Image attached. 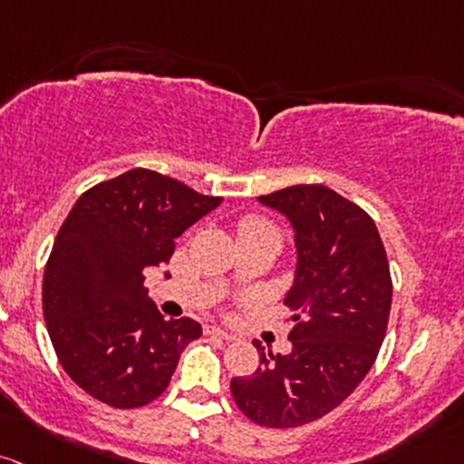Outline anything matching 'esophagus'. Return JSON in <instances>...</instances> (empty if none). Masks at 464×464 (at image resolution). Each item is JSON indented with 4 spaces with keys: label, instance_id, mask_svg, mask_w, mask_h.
<instances>
[{
    "label": "esophagus",
    "instance_id": "1",
    "mask_svg": "<svg viewBox=\"0 0 464 464\" xmlns=\"http://www.w3.org/2000/svg\"><path fill=\"white\" fill-rule=\"evenodd\" d=\"M205 333L211 334V337H218V339H224V341H233V339H236V334L227 333V330H222L220 325H207Z\"/></svg>",
    "mask_w": 464,
    "mask_h": 464
}]
</instances>
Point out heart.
<instances>
[{
    "label": "heart",
    "instance_id": "obj_1",
    "mask_svg": "<svg viewBox=\"0 0 464 464\" xmlns=\"http://www.w3.org/2000/svg\"><path fill=\"white\" fill-rule=\"evenodd\" d=\"M277 233L275 231V227L268 220H264V218H244L240 222V237L244 236H251V233Z\"/></svg>",
    "mask_w": 464,
    "mask_h": 464
}]
</instances>
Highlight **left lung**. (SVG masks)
Listing matches in <instances>:
<instances>
[{
	"mask_svg": "<svg viewBox=\"0 0 464 464\" xmlns=\"http://www.w3.org/2000/svg\"><path fill=\"white\" fill-rule=\"evenodd\" d=\"M288 218L297 268L284 304L293 310L288 354L259 353L231 394L264 427H299L333 411L372 368L388 330L392 277L376 224L324 185H293L257 198Z\"/></svg>",
	"mask_w": 464,
	"mask_h": 464,
	"instance_id": "1",
	"label": "left lung"
}]
</instances>
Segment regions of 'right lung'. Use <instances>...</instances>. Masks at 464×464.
Segmentation results:
<instances>
[{
  "label": "right lung",
  "instance_id": "obj_1",
  "mask_svg": "<svg viewBox=\"0 0 464 464\" xmlns=\"http://www.w3.org/2000/svg\"><path fill=\"white\" fill-rule=\"evenodd\" d=\"M220 202L130 169L85 191L61 224L44 273V319L59 363L96 401L119 410L151 403L202 334L189 317H162L142 282Z\"/></svg>",
  "mask_w": 464,
  "mask_h": 464
}]
</instances>
